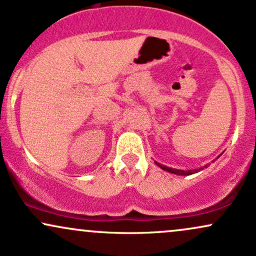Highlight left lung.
Instances as JSON below:
<instances>
[{"label":"left lung","mask_w":256,"mask_h":256,"mask_svg":"<svg viewBox=\"0 0 256 256\" xmlns=\"http://www.w3.org/2000/svg\"><path fill=\"white\" fill-rule=\"evenodd\" d=\"M222 154H220L219 156H216V158H214L212 162H214V161H216V158H219L220 156H222ZM154 162L156 164V165H158V167H160L161 170H164V171H166V172H168V173H173V174H177V176H190V174H194V173H198V172H200V171H202V170L207 168V167L210 166V164H207V165H204V167H200V168H194V170H178V168H172V167H168V166L162 165V164L158 162V161H154Z\"/></svg>","instance_id":"8db88e82"}]
</instances>
